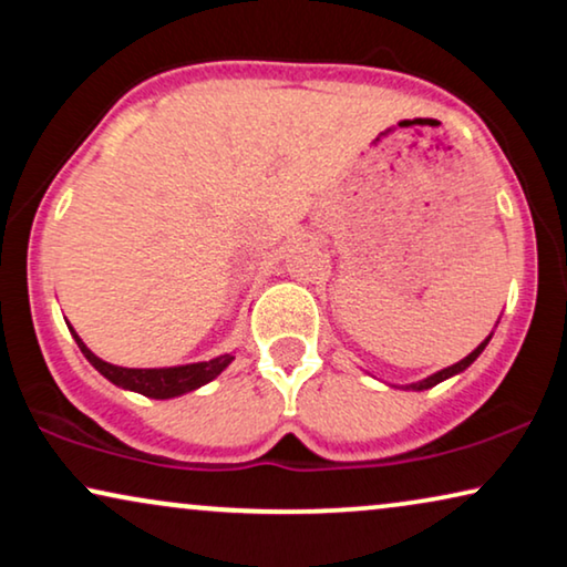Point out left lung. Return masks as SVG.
Returning a JSON list of instances; mask_svg holds the SVG:
<instances>
[{
	"label": "left lung",
	"mask_w": 567,
	"mask_h": 567,
	"mask_svg": "<svg viewBox=\"0 0 567 567\" xmlns=\"http://www.w3.org/2000/svg\"><path fill=\"white\" fill-rule=\"evenodd\" d=\"M491 338H493V332H491V336H487V338L483 340V343H480V346L475 348V351H472L470 355H464V359H462V361H456V363H452V367H446V369H441V371H436V374H431V377H425V379H421V382H413V384H408V386H405V390H413V392H423V390H431V386H436L439 382H444V379H449V377H454V374H462V371H464V369H467V367H470V363H472V361H475V359H477V355L485 351V346H487V343H491Z\"/></svg>",
	"instance_id": "8db88e82"
}]
</instances>
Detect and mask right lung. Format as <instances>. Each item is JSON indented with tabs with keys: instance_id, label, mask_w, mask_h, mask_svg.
Instances as JSON below:
<instances>
[{
	"instance_id": "obj_1",
	"label": "right lung",
	"mask_w": 567,
	"mask_h": 567,
	"mask_svg": "<svg viewBox=\"0 0 567 567\" xmlns=\"http://www.w3.org/2000/svg\"><path fill=\"white\" fill-rule=\"evenodd\" d=\"M69 332H72L76 346L84 353L92 367H95L100 374H103L107 382H113L121 390H131L144 394V398L152 400H169V398H181L185 392L198 390L221 374L224 369L235 361V355L224 353L216 355L212 361H198V363H185V367H162V369H126V367H115V363H107L90 351L87 346L82 343V338L76 336L72 324H69Z\"/></svg>"
}]
</instances>
